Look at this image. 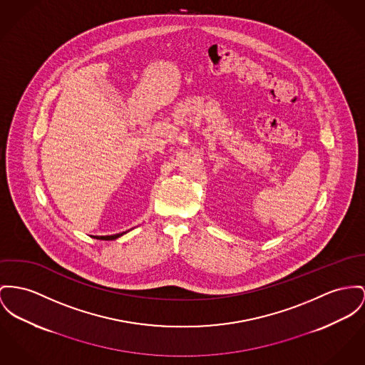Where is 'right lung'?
<instances>
[{
    "mask_svg": "<svg viewBox=\"0 0 365 365\" xmlns=\"http://www.w3.org/2000/svg\"><path fill=\"white\" fill-rule=\"evenodd\" d=\"M123 234H125V232L116 234V235H106V237H94V238H97V240H103V241H113V240H116V238L122 237Z\"/></svg>",
    "mask_w": 365,
    "mask_h": 365,
    "instance_id": "add662e5",
    "label": "right lung"
}]
</instances>
